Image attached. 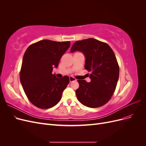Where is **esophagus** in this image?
<instances>
[{"label":"esophagus","instance_id":"34e87169","mask_svg":"<svg viewBox=\"0 0 146 146\" xmlns=\"http://www.w3.org/2000/svg\"><path fill=\"white\" fill-rule=\"evenodd\" d=\"M69 81H70V82H75V81H76V79L72 77H69Z\"/></svg>","mask_w":146,"mask_h":146}]
</instances>
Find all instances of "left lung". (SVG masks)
I'll use <instances>...</instances> for the list:
<instances>
[{"label": "left lung", "instance_id": "1", "mask_svg": "<svg viewBox=\"0 0 146 146\" xmlns=\"http://www.w3.org/2000/svg\"><path fill=\"white\" fill-rule=\"evenodd\" d=\"M76 51L85 56V69L90 72L91 79L90 82L78 80L77 98L86 107H102L111 98L118 81L119 68L114 53L107 43L94 38L76 41L70 52Z\"/></svg>", "mask_w": 146, "mask_h": 146}]
</instances>
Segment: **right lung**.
Masks as SVG:
<instances>
[{"label":"right lung","mask_w":146,"mask_h":146,"mask_svg":"<svg viewBox=\"0 0 146 146\" xmlns=\"http://www.w3.org/2000/svg\"><path fill=\"white\" fill-rule=\"evenodd\" d=\"M69 47V41L43 39L30 45L25 52L20 80L29 100L38 108H52L61 100L69 78H57L52 70L58 67L61 57Z\"/></svg>","instance_id":"add662e5"}]
</instances>
